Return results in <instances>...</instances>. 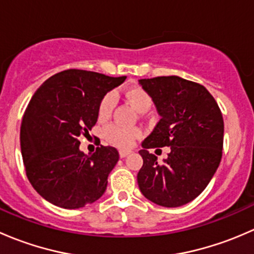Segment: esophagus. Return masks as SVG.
Instances as JSON below:
<instances>
[{"mask_svg": "<svg viewBox=\"0 0 254 254\" xmlns=\"http://www.w3.org/2000/svg\"><path fill=\"white\" fill-rule=\"evenodd\" d=\"M130 153H131V151H124V150H122V151H120V152H119V156H120V157H122V158H124V157H127V155H130Z\"/></svg>", "mask_w": 254, "mask_h": 254, "instance_id": "34e87169", "label": "esophagus"}]
</instances>
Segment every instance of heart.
I'll list each match as a JSON object with an SVG mask.
<instances>
[{
	"label": "heart",
	"instance_id": "heart-1",
	"mask_svg": "<svg viewBox=\"0 0 254 254\" xmlns=\"http://www.w3.org/2000/svg\"><path fill=\"white\" fill-rule=\"evenodd\" d=\"M127 101L140 113H146L152 106L150 93L139 86L129 87L124 91ZM115 107V97L113 93H107L102 97L98 104V118L101 120L108 119ZM142 131L139 127H124L119 125H109L104 130V139L108 143L122 150H129L135 141L141 136Z\"/></svg>",
	"mask_w": 254,
	"mask_h": 254
}]
</instances>
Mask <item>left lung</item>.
Returning a JSON list of instances; mask_svg holds the SVG:
<instances>
[{
	"instance_id": "1",
	"label": "left lung",
	"mask_w": 254,
	"mask_h": 254,
	"mask_svg": "<svg viewBox=\"0 0 254 254\" xmlns=\"http://www.w3.org/2000/svg\"><path fill=\"white\" fill-rule=\"evenodd\" d=\"M161 119L143 140L137 173L141 193L157 205L182 206L194 200L211 181L222 157L224 119L214 97L201 84L178 76L143 78ZM171 147L163 164L150 148Z\"/></svg>"
}]
</instances>
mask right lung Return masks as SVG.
<instances>
[{"mask_svg":"<svg viewBox=\"0 0 254 254\" xmlns=\"http://www.w3.org/2000/svg\"><path fill=\"white\" fill-rule=\"evenodd\" d=\"M125 78L70 68L33 94L20 125V150L30 184L49 203L79 209L104 194L119 152L101 145L86 155L77 137L96 125L102 97Z\"/></svg>","mask_w":254,"mask_h":254,"instance_id":"obj_1","label":"right lung"}]
</instances>
